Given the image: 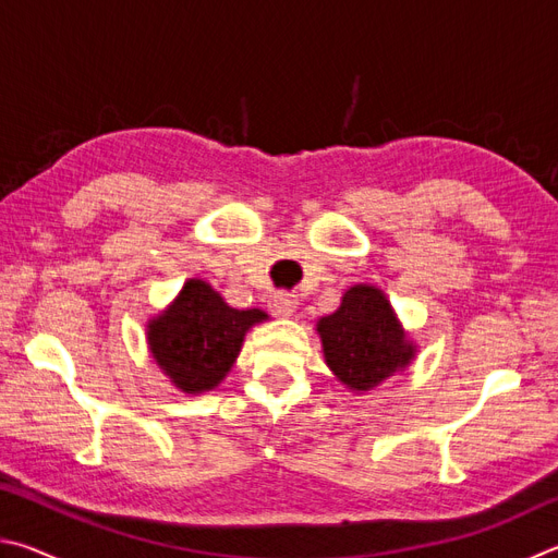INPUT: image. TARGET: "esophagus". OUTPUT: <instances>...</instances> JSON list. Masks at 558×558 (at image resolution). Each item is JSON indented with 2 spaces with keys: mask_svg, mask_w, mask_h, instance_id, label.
Wrapping results in <instances>:
<instances>
[{
  "mask_svg": "<svg viewBox=\"0 0 558 558\" xmlns=\"http://www.w3.org/2000/svg\"><path fill=\"white\" fill-rule=\"evenodd\" d=\"M270 307L276 315H292L298 307V298L288 290H278L270 295Z\"/></svg>",
  "mask_w": 558,
  "mask_h": 558,
  "instance_id": "obj_1",
  "label": "esophagus"
}]
</instances>
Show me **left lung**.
I'll return each mask as SVG.
<instances>
[{
    "label": "left lung",
    "instance_id": "8db88e82",
    "mask_svg": "<svg viewBox=\"0 0 558 558\" xmlns=\"http://www.w3.org/2000/svg\"><path fill=\"white\" fill-rule=\"evenodd\" d=\"M327 366L354 391H369L411 362L413 347L379 288L354 286L337 313L319 319Z\"/></svg>",
    "mask_w": 558,
    "mask_h": 558
}]
</instances>
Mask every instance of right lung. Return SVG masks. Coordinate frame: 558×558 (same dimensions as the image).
Returning <instances> with one entry per match:
<instances>
[{
	"label": "right lung",
	"mask_w": 558,
	"mask_h": 558,
	"mask_svg": "<svg viewBox=\"0 0 558 558\" xmlns=\"http://www.w3.org/2000/svg\"><path fill=\"white\" fill-rule=\"evenodd\" d=\"M263 310H233L204 280H189L174 305L149 325V349L157 364L186 393L209 391L241 352L251 325Z\"/></svg>",
	"instance_id": "1"
}]
</instances>
